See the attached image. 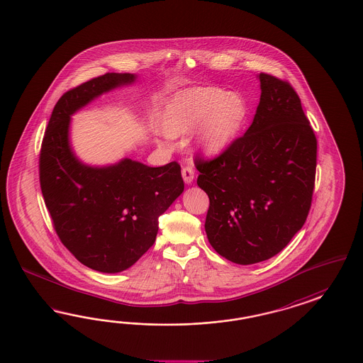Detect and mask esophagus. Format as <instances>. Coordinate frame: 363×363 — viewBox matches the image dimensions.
I'll use <instances>...</instances> for the list:
<instances>
[{"label":"esophagus","instance_id":"1","mask_svg":"<svg viewBox=\"0 0 363 363\" xmlns=\"http://www.w3.org/2000/svg\"><path fill=\"white\" fill-rule=\"evenodd\" d=\"M182 175H183L186 184H191L194 182V177H195V169L192 167H188L187 165V167H184L182 169Z\"/></svg>","mask_w":363,"mask_h":363}]
</instances>
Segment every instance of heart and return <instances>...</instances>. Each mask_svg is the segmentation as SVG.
<instances>
[{
  "mask_svg": "<svg viewBox=\"0 0 363 363\" xmlns=\"http://www.w3.org/2000/svg\"><path fill=\"white\" fill-rule=\"evenodd\" d=\"M247 117L241 95L219 87H195L176 95L168 105L162 129L169 137L201 128L199 144L210 155L219 153L240 135Z\"/></svg>",
  "mask_w": 363,
  "mask_h": 363,
  "instance_id": "1",
  "label": "heart"
}]
</instances>
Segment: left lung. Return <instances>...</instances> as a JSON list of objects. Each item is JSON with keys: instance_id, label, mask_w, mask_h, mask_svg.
Returning a JSON list of instances; mask_svg holds the SVG:
<instances>
[{"instance_id": "left-lung-1", "label": "left lung", "mask_w": 363, "mask_h": 363, "mask_svg": "<svg viewBox=\"0 0 363 363\" xmlns=\"http://www.w3.org/2000/svg\"><path fill=\"white\" fill-rule=\"evenodd\" d=\"M255 120L211 160L195 159L208 195L206 234L218 255L250 265L280 253L308 216L318 141L286 81L261 72Z\"/></svg>"}]
</instances>
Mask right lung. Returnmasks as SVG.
<instances>
[{
  "label": "right lung",
  "mask_w": 363,
  "mask_h": 363,
  "mask_svg": "<svg viewBox=\"0 0 363 363\" xmlns=\"http://www.w3.org/2000/svg\"><path fill=\"white\" fill-rule=\"evenodd\" d=\"M135 79L108 72L68 90L56 102L41 143V192L55 231L79 262L104 273L130 268L148 252L159 216L184 191L176 162L153 168L123 159L98 168L79 162L69 147V117Z\"/></svg>",
  "instance_id": "1"
}]
</instances>
